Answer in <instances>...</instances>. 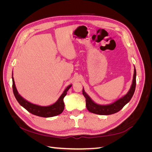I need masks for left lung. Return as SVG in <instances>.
Here are the masks:
<instances>
[{
    "label": "left lung",
    "instance_id": "8db88e82",
    "mask_svg": "<svg viewBox=\"0 0 152 152\" xmlns=\"http://www.w3.org/2000/svg\"><path fill=\"white\" fill-rule=\"evenodd\" d=\"M136 84V71L134 67V75H133V79L132 82V84L129 90L127 93L122 96V98H119L115 102L108 104H99L96 103L92 99L90 96L87 94L83 87L82 90V94L86 98V107L87 109L91 113L102 115H108L118 112L125 106L127 103L129 102V101L132 98L133 94L134 93L135 88Z\"/></svg>",
    "mask_w": 152,
    "mask_h": 152
}]
</instances>
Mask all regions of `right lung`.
Returning a JSON list of instances; mask_svg holds the SVG:
<instances>
[{
    "instance_id": "1",
    "label": "right lung",
    "mask_w": 152,
    "mask_h": 152,
    "mask_svg": "<svg viewBox=\"0 0 152 152\" xmlns=\"http://www.w3.org/2000/svg\"><path fill=\"white\" fill-rule=\"evenodd\" d=\"M12 79L13 93L15 96L16 100L18 101V102L20 103V104L24 108H25L27 111L35 115L46 118L56 116L58 115L61 114L63 112L64 108H65V104H64L63 102L64 97L66 95L68 91L72 86V84H70L68 87H66V88L64 90L63 93L60 96V97L58 98V99L56 101V102H55L54 104L49 106H40L28 102V101L23 98L22 96L18 93L15 86V80H14L13 73L12 76Z\"/></svg>"
}]
</instances>
